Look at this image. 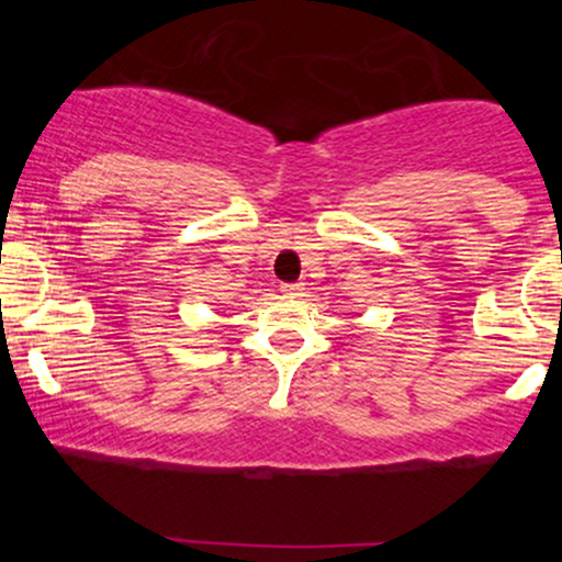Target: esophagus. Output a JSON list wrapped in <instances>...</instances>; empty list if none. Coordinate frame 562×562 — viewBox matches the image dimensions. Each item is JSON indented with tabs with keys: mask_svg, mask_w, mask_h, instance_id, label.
Here are the masks:
<instances>
[{
	"mask_svg": "<svg viewBox=\"0 0 562 562\" xmlns=\"http://www.w3.org/2000/svg\"><path fill=\"white\" fill-rule=\"evenodd\" d=\"M280 290H282V295H285V299H299V295H303V282H282L280 285Z\"/></svg>",
	"mask_w": 562,
	"mask_h": 562,
	"instance_id": "obj_1",
	"label": "esophagus"
}]
</instances>
